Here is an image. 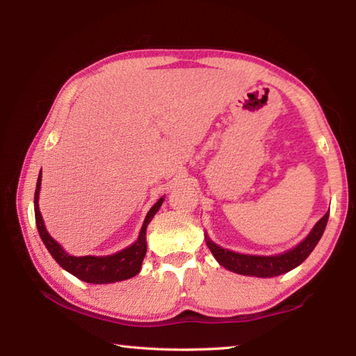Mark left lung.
Masks as SVG:
<instances>
[{"label": "left lung", "instance_id": "left-lung-1", "mask_svg": "<svg viewBox=\"0 0 356 356\" xmlns=\"http://www.w3.org/2000/svg\"><path fill=\"white\" fill-rule=\"evenodd\" d=\"M327 218H329V211L320 218L318 222H316L314 229L309 232V236L301 241L300 245L291 249V251H286L278 255L263 257V255H246V254L232 252L229 249H223L218 245H216L214 241H211L208 238V236H205V238L211 252H213L216 260L220 263L223 268L236 272V274H240V275L269 278V277L286 274V272L297 268L298 264H301L307 259L309 254L314 251V248L320 241L324 229H326Z\"/></svg>", "mask_w": 356, "mask_h": 356}]
</instances>
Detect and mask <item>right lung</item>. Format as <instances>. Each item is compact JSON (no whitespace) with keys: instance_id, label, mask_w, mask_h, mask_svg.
Here are the masks:
<instances>
[{"instance_id":"right-lung-1","label":"right lung","mask_w":356,"mask_h":356,"mask_svg":"<svg viewBox=\"0 0 356 356\" xmlns=\"http://www.w3.org/2000/svg\"><path fill=\"white\" fill-rule=\"evenodd\" d=\"M40 188H41V172L38 176L36 190H35V220L38 226V232H40L42 243L47 248V251L51 254L56 263L70 272L72 275L78 277L82 282L95 283V284H105V283H115L122 282V280H128L134 275L139 274L142 268L143 257L147 254V226L151 222V218L161 208L163 197L159 199L154 207L148 211L145 217V222L142 225V229L139 232L138 240L134 241L131 246H128L122 251H119L113 255L107 257H93V255H84V257H73L67 254L61 245L58 243L55 238L50 237L44 226L42 216L40 213Z\"/></svg>"}]
</instances>
